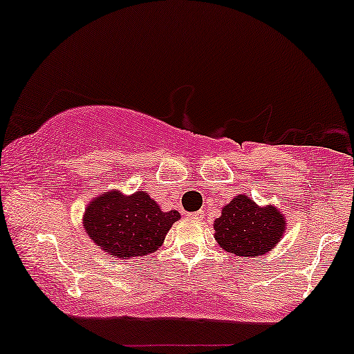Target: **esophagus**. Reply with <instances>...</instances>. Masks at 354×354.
<instances>
[{"label": "esophagus", "instance_id": "34e87169", "mask_svg": "<svg viewBox=\"0 0 354 354\" xmlns=\"http://www.w3.org/2000/svg\"><path fill=\"white\" fill-rule=\"evenodd\" d=\"M188 218L196 219V221H201V219L205 218V211H196V213H189Z\"/></svg>", "mask_w": 354, "mask_h": 354}]
</instances>
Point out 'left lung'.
Segmentation results:
<instances>
[{
    "instance_id": "left-lung-1",
    "label": "left lung",
    "mask_w": 354,
    "mask_h": 354,
    "mask_svg": "<svg viewBox=\"0 0 354 354\" xmlns=\"http://www.w3.org/2000/svg\"><path fill=\"white\" fill-rule=\"evenodd\" d=\"M213 228L223 250L239 258H256L278 245L286 233V218L273 205L259 206L248 194H238L223 206Z\"/></svg>"
}]
</instances>
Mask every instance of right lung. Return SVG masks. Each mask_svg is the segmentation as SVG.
<instances>
[{
  "label": "right lung",
  "instance_id": "1",
  "mask_svg": "<svg viewBox=\"0 0 354 354\" xmlns=\"http://www.w3.org/2000/svg\"><path fill=\"white\" fill-rule=\"evenodd\" d=\"M180 218L176 209H161L148 191L124 194L109 189L89 201L83 226L101 251L113 258L129 259L154 253Z\"/></svg>",
  "mask_w": 354,
  "mask_h": 354
}]
</instances>
